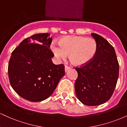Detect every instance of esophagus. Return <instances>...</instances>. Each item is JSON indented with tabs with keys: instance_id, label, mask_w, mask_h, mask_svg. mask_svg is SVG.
<instances>
[{
	"instance_id": "1",
	"label": "esophagus",
	"mask_w": 127,
	"mask_h": 127,
	"mask_svg": "<svg viewBox=\"0 0 127 127\" xmlns=\"http://www.w3.org/2000/svg\"><path fill=\"white\" fill-rule=\"evenodd\" d=\"M70 67L68 66V65H65V72H67V71L68 70L70 69Z\"/></svg>"
}]
</instances>
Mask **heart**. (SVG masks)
Returning <instances> with one entry per match:
<instances>
[{"instance_id": "obj_1", "label": "heart", "mask_w": 127, "mask_h": 127, "mask_svg": "<svg viewBox=\"0 0 127 127\" xmlns=\"http://www.w3.org/2000/svg\"><path fill=\"white\" fill-rule=\"evenodd\" d=\"M59 45L51 46L55 56L57 59H64L68 55L71 63L78 65L90 62L97 50V42L94 39L83 36H65L60 39Z\"/></svg>"}]
</instances>
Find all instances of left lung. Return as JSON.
Masks as SVG:
<instances>
[{"mask_svg": "<svg viewBox=\"0 0 127 127\" xmlns=\"http://www.w3.org/2000/svg\"><path fill=\"white\" fill-rule=\"evenodd\" d=\"M97 44L90 62L75 67L78 74L75 83L76 94L87 106H98L112 97L119 76V63L115 51L107 40L92 33Z\"/></svg>", "mask_w": 127, "mask_h": 127, "instance_id": "1", "label": "left lung"}]
</instances>
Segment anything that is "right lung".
Listing matches in <instances>:
<instances>
[{
  "label": "right lung",
  "instance_id": "add662e5",
  "mask_svg": "<svg viewBox=\"0 0 127 127\" xmlns=\"http://www.w3.org/2000/svg\"><path fill=\"white\" fill-rule=\"evenodd\" d=\"M52 40L48 33L34 34L23 40L12 52L9 79L22 98L34 102L48 98L65 75L64 64L52 62Z\"/></svg>",
  "mask_w": 127,
  "mask_h": 127
}]
</instances>
